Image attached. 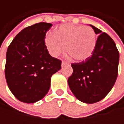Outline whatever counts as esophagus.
<instances>
[{"label":"esophagus","mask_w":124,"mask_h":124,"mask_svg":"<svg viewBox=\"0 0 124 124\" xmlns=\"http://www.w3.org/2000/svg\"><path fill=\"white\" fill-rule=\"evenodd\" d=\"M67 63L66 62H64V61H62V67H64V66H65V65H67Z\"/></svg>","instance_id":"1"}]
</instances>
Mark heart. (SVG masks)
I'll use <instances>...</instances> for the list:
<instances>
[{
    "label": "heart",
    "instance_id": "obj_1",
    "mask_svg": "<svg viewBox=\"0 0 124 124\" xmlns=\"http://www.w3.org/2000/svg\"><path fill=\"white\" fill-rule=\"evenodd\" d=\"M45 44L49 54L58 57L66 50L78 61H85L92 55L96 46V35L88 26L71 23L62 24L54 34H48Z\"/></svg>",
    "mask_w": 124,
    "mask_h": 124
}]
</instances>
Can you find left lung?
<instances>
[{
  "instance_id": "obj_1",
  "label": "left lung",
  "mask_w": 124,
  "mask_h": 124,
  "mask_svg": "<svg viewBox=\"0 0 124 124\" xmlns=\"http://www.w3.org/2000/svg\"><path fill=\"white\" fill-rule=\"evenodd\" d=\"M96 34V46L85 61L71 64L73 72L68 85L74 95L85 103L103 99L113 87L118 76L119 52L111 37L93 25Z\"/></svg>"
}]
</instances>
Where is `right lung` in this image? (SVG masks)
Segmentation results:
<instances>
[{"instance_id": "add662e5", "label": "right lung", "mask_w": 124, "mask_h": 124, "mask_svg": "<svg viewBox=\"0 0 124 124\" xmlns=\"http://www.w3.org/2000/svg\"><path fill=\"white\" fill-rule=\"evenodd\" d=\"M49 23L41 22L23 29L13 39L6 53L5 75L8 86L20 101L34 103L48 93L51 78L62 62L49 54L45 45Z\"/></svg>"}]
</instances>
